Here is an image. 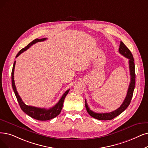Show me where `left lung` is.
I'll list each match as a JSON object with an SVG mask.
<instances>
[{
  "mask_svg": "<svg viewBox=\"0 0 148 148\" xmlns=\"http://www.w3.org/2000/svg\"><path fill=\"white\" fill-rule=\"evenodd\" d=\"M119 53L126 57V58L129 59V70H130V75H131V82L129 84V86L128 88V90L127 92L126 97L124 100L123 103L120 106L119 108L117 109L109 112V113H96L88 108V106L87 104L86 99L85 100V106L86 108L88 113L91 116L95 118L97 120H110L114 119L115 117L121 114L122 112L125 110L131 103V99L133 96V93L135 88V64H134V60L133 56L131 53V51L129 50L127 47L124 44V43L121 41L120 44V48H119Z\"/></svg>",
  "mask_w": 148,
  "mask_h": 148,
  "instance_id": "left-lung-1",
  "label": "left lung"
}]
</instances>
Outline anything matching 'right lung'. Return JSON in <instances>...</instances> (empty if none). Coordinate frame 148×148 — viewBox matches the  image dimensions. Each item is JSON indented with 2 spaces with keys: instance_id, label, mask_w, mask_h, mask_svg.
Returning a JSON list of instances; mask_svg holds the SVG:
<instances>
[{
  "instance_id": "right-lung-1",
  "label": "right lung",
  "mask_w": 148,
  "mask_h": 148,
  "mask_svg": "<svg viewBox=\"0 0 148 148\" xmlns=\"http://www.w3.org/2000/svg\"><path fill=\"white\" fill-rule=\"evenodd\" d=\"M47 38H42V39H36L33 40L32 42H31L28 45H27L25 48L19 51L18 53H17V55H16V58L19 56L22 53H23V51L29 49L32 45L37 43L38 42H42V41H44ZM15 64H16V61H14V62L12 72H11V82H12V87L13 88V90L14 92L15 95L17 99V101H18L19 104L21 109L26 114H27L29 116L32 117L33 119L40 120V121H46V120H51L52 119H53V118L56 117V116H58L60 114V112L62 110L64 99L66 98L67 93H69L70 89L67 90L62 95V96L60 100L58 101V103L56 105H55L53 107H52L49 109H45V108H39L34 107V106L26 105L23 102L22 99L19 95V94L17 92L16 88L15 86L14 80V72Z\"/></svg>"
}]
</instances>
